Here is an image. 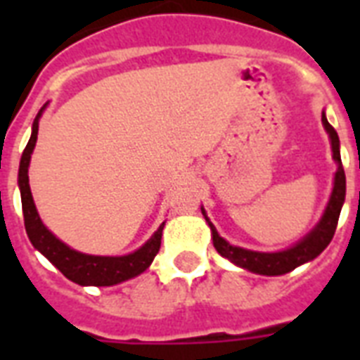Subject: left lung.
<instances>
[{"label":"left lung","mask_w":360,"mask_h":360,"mask_svg":"<svg viewBox=\"0 0 360 360\" xmlns=\"http://www.w3.org/2000/svg\"><path fill=\"white\" fill-rule=\"evenodd\" d=\"M323 127L327 130V134L330 138V146H333V158L336 162V174H335V186H333V194L329 198V203L325 207V213L318 226L308 233L304 239H301L297 245H293L288 250L280 252H254L240 248V246L230 245L228 240L222 239L219 236V231L213 226V222L207 219V214L202 209L203 217L207 220L209 228H211V236H213V245L217 248L220 256H224L226 259H230L231 263H236L239 267L252 271L257 274H267V276H278V274H285L293 271L295 267L302 265V263L310 262L314 257H318L321 252L327 248L330 243L333 236L336 231V224L340 219L342 205L346 200V174L342 168V158H340V140L336 130L333 129V124L327 121L325 112L321 115Z\"/></svg>","instance_id":"left-lung-1"}]
</instances>
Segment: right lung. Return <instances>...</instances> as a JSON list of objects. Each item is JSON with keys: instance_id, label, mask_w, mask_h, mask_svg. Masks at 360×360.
<instances>
[{"instance_id": "right-lung-1", "label": "right lung", "mask_w": 360, "mask_h": 360, "mask_svg": "<svg viewBox=\"0 0 360 360\" xmlns=\"http://www.w3.org/2000/svg\"><path fill=\"white\" fill-rule=\"evenodd\" d=\"M44 106H42L41 112L37 114L35 121H33L31 138L27 141V146H25L24 153H22L18 169V186L20 196H22L24 224L31 245L35 246L42 256L48 257V262L56 265L67 278L80 285H114L124 282V280L134 278L151 265V262L160 250L164 222L158 226V230L153 233L151 239L147 240L146 245L140 246L132 254H127V256H89V254H82V252L72 250L70 246L61 243L52 231L48 230L46 226L42 224L41 217L37 213L33 196H31L27 168H30L31 153L35 149L39 120H41Z\"/></svg>"}]
</instances>
